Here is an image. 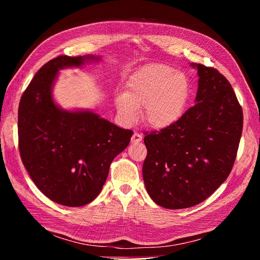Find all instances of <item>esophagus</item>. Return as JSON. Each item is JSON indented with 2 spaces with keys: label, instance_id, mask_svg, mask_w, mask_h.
<instances>
[{
  "label": "esophagus",
  "instance_id": "1",
  "mask_svg": "<svg viewBox=\"0 0 260 260\" xmlns=\"http://www.w3.org/2000/svg\"><path fill=\"white\" fill-rule=\"evenodd\" d=\"M141 141H142V136L139 135V133H137V132L131 138V143L132 144H138V143L141 142Z\"/></svg>",
  "mask_w": 260,
  "mask_h": 260
}]
</instances>
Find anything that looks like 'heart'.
Segmentation results:
<instances>
[{"instance_id": "b5f03b06", "label": "heart", "mask_w": 260, "mask_h": 260, "mask_svg": "<svg viewBox=\"0 0 260 260\" xmlns=\"http://www.w3.org/2000/svg\"><path fill=\"white\" fill-rule=\"evenodd\" d=\"M191 98L187 77L162 64H152L139 69L127 81L125 93L118 94L115 105L125 121L137 119L139 108L151 128L167 129L183 116Z\"/></svg>"}]
</instances>
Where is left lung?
I'll return each instance as SVG.
<instances>
[{"label":"left lung","mask_w":260,"mask_h":260,"mask_svg":"<svg viewBox=\"0 0 260 260\" xmlns=\"http://www.w3.org/2000/svg\"><path fill=\"white\" fill-rule=\"evenodd\" d=\"M198 69L195 105L170 128L146 135L143 180L164 208L182 209L205 201L230 175L243 130V112L230 82L217 69Z\"/></svg>","instance_id":"obj_1"}]
</instances>
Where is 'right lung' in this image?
<instances>
[{"instance_id": "obj_1", "label": "right lung", "mask_w": 260, "mask_h": 260, "mask_svg": "<svg viewBox=\"0 0 260 260\" xmlns=\"http://www.w3.org/2000/svg\"><path fill=\"white\" fill-rule=\"evenodd\" d=\"M99 60L93 55L53 58L20 99L18 143L23 166L46 198L64 206L80 207L96 198L112 161L133 135L89 109L66 111L53 100L60 69Z\"/></svg>"}]
</instances>
